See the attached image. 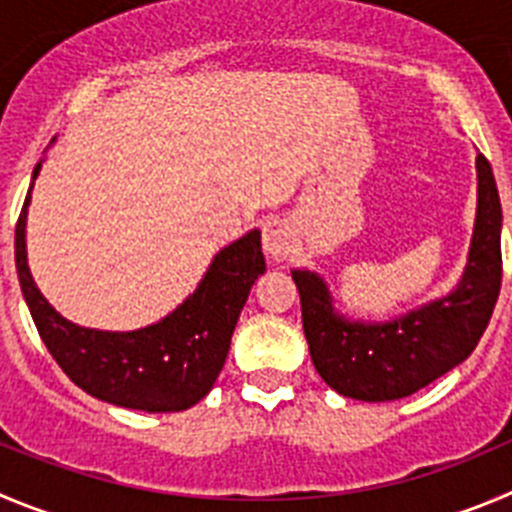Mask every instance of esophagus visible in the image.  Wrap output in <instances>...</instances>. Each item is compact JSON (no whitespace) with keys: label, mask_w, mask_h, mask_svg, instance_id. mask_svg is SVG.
<instances>
[{"label":"esophagus","mask_w":512,"mask_h":512,"mask_svg":"<svg viewBox=\"0 0 512 512\" xmlns=\"http://www.w3.org/2000/svg\"><path fill=\"white\" fill-rule=\"evenodd\" d=\"M293 245V229L283 219H267L262 224V247H265L267 257H272V260H285L293 252Z\"/></svg>","instance_id":"1"}]
</instances>
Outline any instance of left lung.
Masks as SVG:
<instances>
[{
    "label": "left lung",
    "instance_id": "left-lung-1",
    "mask_svg": "<svg viewBox=\"0 0 512 512\" xmlns=\"http://www.w3.org/2000/svg\"><path fill=\"white\" fill-rule=\"evenodd\" d=\"M500 209L490 161L477 154V219L457 290L389 323H351L333 313L326 283L293 270L310 358L338 394L391 401L424 389L462 364L485 333L503 283Z\"/></svg>",
    "mask_w": 512,
    "mask_h": 512
}]
</instances>
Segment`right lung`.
<instances>
[{"mask_svg":"<svg viewBox=\"0 0 512 512\" xmlns=\"http://www.w3.org/2000/svg\"><path fill=\"white\" fill-rule=\"evenodd\" d=\"M40 169L37 164L32 179ZM32 186L14 229V260L32 321L57 366L90 396L116 407L141 412L194 407L217 381L242 305L257 275L265 272L260 232L255 229L224 247L194 295L164 321L131 333L93 331L65 321L32 280L25 250Z\"/></svg>","mask_w":512,"mask_h":512,"instance_id":"obj_1","label":"right lung"}]
</instances>
